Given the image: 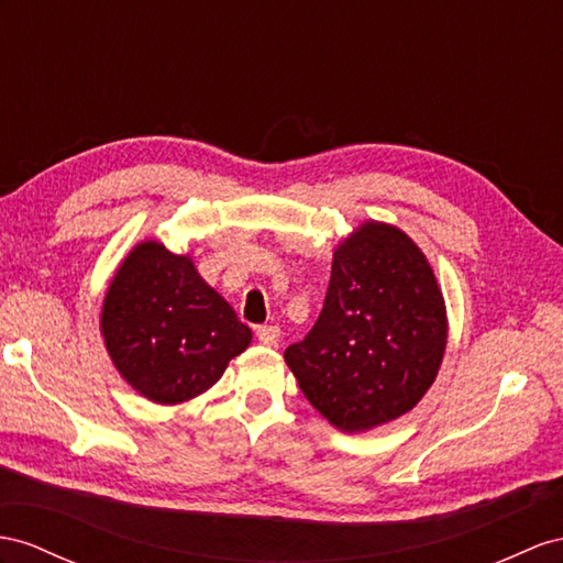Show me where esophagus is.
Wrapping results in <instances>:
<instances>
[{
  "label": "esophagus",
  "mask_w": 563,
  "mask_h": 563,
  "mask_svg": "<svg viewBox=\"0 0 563 563\" xmlns=\"http://www.w3.org/2000/svg\"><path fill=\"white\" fill-rule=\"evenodd\" d=\"M256 338L262 344H268V347H276L280 340V328L278 325H262L256 328Z\"/></svg>",
  "instance_id": "34e87169"
}]
</instances>
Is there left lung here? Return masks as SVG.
<instances>
[{
    "mask_svg": "<svg viewBox=\"0 0 563 563\" xmlns=\"http://www.w3.org/2000/svg\"><path fill=\"white\" fill-rule=\"evenodd\" d=\"M444 344V299L423 252L401 230L371 221L333 254L319 319L285 362L313 409L358 432L419 405Z\"/></svg>",
    "mask_w": 563,
    "mask_h": 563,
    "instance_id": "left-lung-1",
    "label": "left lung"
}]
</instances>
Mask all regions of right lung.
Segmentation results:
<instances>
[{
    "instance_id": "add662e5",
    "label": "right lung",
    "mask_w": 563,
    "mask_h": 563,
    "mask_svg": "<svg viewBox=\"0 0 563 563\" xmlns=\"http://www.w3.org/2000/svg\"><path fill=\"white\" fill-rule=\"evenodd\" d=\"M102 333L121 376L156 405H180L209 390L252 340L190 256L158 242L137 244L113 276Z\"/></svg>"
}]
</instances>
